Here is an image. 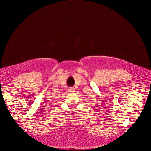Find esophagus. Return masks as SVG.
I'll use <instances>...</instances> for the list:
<instances>
[{
    "label": "esophagus",
    "mask_w": 151,
    "mask_h": 151,
    "mask_svg": "<svg viewBox=\"0 0 151 151\" xmlns=\"http://www.w3.org/2000/svg\"><path fill=\"white\" fill-rule=\"evenodd\" d=\"M74 91H75V89L73 88H70L68 89V92H72Z\"/></svg>",
    "instance_id": "34e87169"
}]
</instances>
